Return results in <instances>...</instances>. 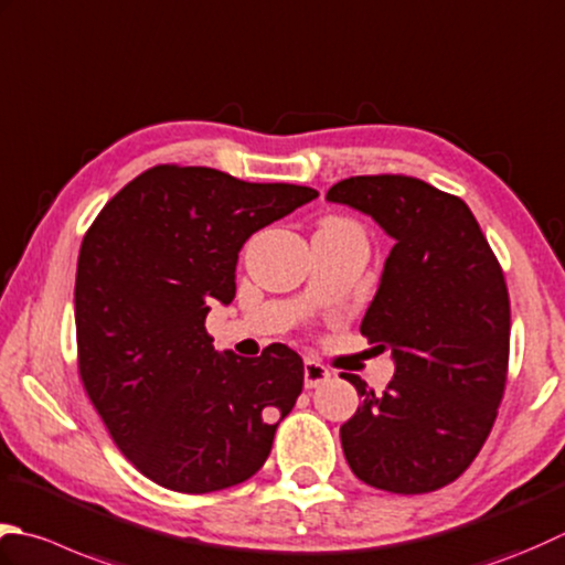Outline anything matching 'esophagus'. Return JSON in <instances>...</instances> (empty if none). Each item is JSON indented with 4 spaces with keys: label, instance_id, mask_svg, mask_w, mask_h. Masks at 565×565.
<instances>
[{
    "label": "esophagus",
    "instance_id": "esophagus-1",
    "mask_svg": "<svg viewBox=\"0 0 565 565\" xmlns=\"http://www.w3.org/2000/svg\"><path fill=\"white\" fill-rule=\"evenodd\" d=\"M328 380H330V370L326 367V364H320L313 358H308L303 362V384H306V390H316V386L326 384Z\"/></svg>",
    "mask_w": 565,
    "mask_h": 565
}]
</instances>
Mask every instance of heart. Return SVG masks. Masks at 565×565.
Here are the masks:
<instances>
[{
    "label": "heart",
    "mask_w": 565,
    "mask_h": 565,
    "mask_svg": "<svg viewBox=\"0 0 565 565\" xmlns=\"http://www.w3.org/2000/svg\"><path fill=\"white\" fill-rule=\"evenodd\" d=\"M323 225H352V223H348V220H342V217H326Z\"/></svg>",
    "instance_id": "1"
}]
</instances>
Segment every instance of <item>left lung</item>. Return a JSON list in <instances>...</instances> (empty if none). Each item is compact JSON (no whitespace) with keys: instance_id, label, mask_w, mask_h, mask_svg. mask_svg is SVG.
<instances>
[{"instance_id":"left-lung-1","label":"left lung","mask_w":565,"mask_h":565,"mask_svg":"<svg viewBox=\"0 0 565 565\" xmlns=\"http://www.w3.org/2000/svg\"><path fill=\"white\" fill-rule=\"evenodd\" d=\"M396 239L360 333L392 350L382 394L355 374L362 406L340 426L352 472L384 492L426 494L470 468L494 426L510 370V291L458 195L402 173L352 175L328 191Z\"/></svg>"}]
</instances>
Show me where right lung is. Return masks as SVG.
<instances>
[{"label": "right lung", "mask_w": 565, "mask_h": 565, "mask_svg": "<svg viewBox=\"0 0 565 565\" xmlns=\"http://www.w3.org/2000/svg\"><path fill=\"white\" fill-rule=\"evenodd\" d=\"M316 195L159 163L87 227L75 274L77 374L143 478L205 494L249 480L269 458L303 390V360L281 342L254 360L217 355L205 316L235 298L249 235Z\"/></svg>", "instance_id": "1"}]
</instances>
